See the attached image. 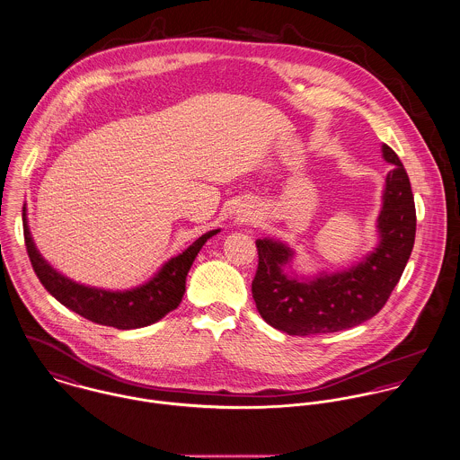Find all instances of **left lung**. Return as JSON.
<instances>
[{
    "mask_svg": "<svg viewBox=\"0 0 460 460\" xmlns=\"http://www.w3.org/2000/svg\"><path fill=\"white\" fill-rule=\"evenodd\" d=\"M392 164L383 209L377 218L381 242L355 268L298 280L282 271L293 251L273 240H257L252 296L261 317L289 335L333 333L374 317L402 277L416 234V209L408 172L397 154L383 145Z\"/></svg>",
    "mask_w": 460,
    "mask_h": 460,
    "instance_id": "1",
    "label": "left lung"
}]
</instances>
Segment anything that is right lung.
I'll return each instance as SVG.
<instances>
[{
  "mask_svg": "<svg viewBox=\"0 0 460 460\" xmlns=\"http://www.w3.org/2000/svg\"><path fill=\"white\" fill-rule=\"evenodd\" d=\"M22 227L31 266L42 286L52 296L59 304L68 306L92 323L112 326L118 330H132L154 324L180 305L185 293L187 273L196 255L205 245L206 240L218 233V229H215L198 238L185 252L167 261L148 284L130 291L112 293L75 284L52 270L35 249L26 222V208L22 209Z\"/></svg>",
  "mask_w": 460,
  "mask_h": 460,
  "instance_id": "obj_1",
  "label": "right lung"
}]
</instances>
